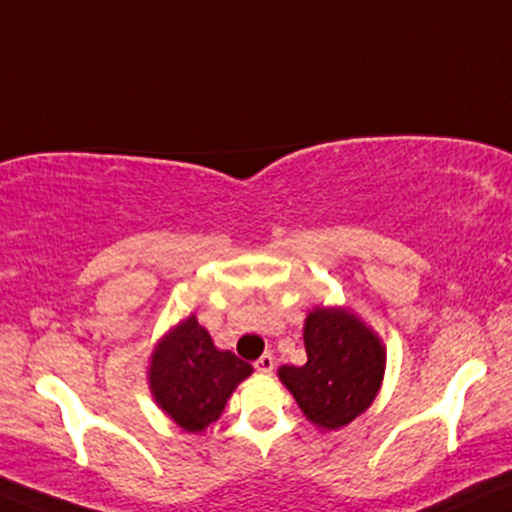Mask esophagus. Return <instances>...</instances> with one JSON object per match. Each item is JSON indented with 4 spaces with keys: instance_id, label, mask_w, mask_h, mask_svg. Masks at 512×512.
Masks as SVG:
<instances>
[{
    "instance_id": "esophagus-1",
    "label": "esophagus",
    "mask_w": 512,
    "mask_h": 512,
    "mask_svg": "<svg viewBox=\"0 0 512 512\" xmlns=\"http://www.w3.org/2000/svg\"><path fill=\"white\" fill-rule=\"evenodd\" d=\"M254 368H256V372H261V375H270V372H273V368H275L273 353H263V356L254 363Z\"/></svg>"
}]
</instances>
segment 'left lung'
Returning a JSON list of instances; mask_svg holds the SVG:
<instances>
[{
  "label": "left lung",
  "mask_w": 512,
  "mask_h": 512,
  "mask_svg": "<svg viewBox=\"0 0 512 512\" xmlns=\"http://www.w3.org/2000/svg\"><path fill=\"white\" fill-rule=\"evenodd\" d=\"M308 361L277 370L313 425L339 430L356 420L380 391L387 351L349 308H313L304 325Z\"/></svg>",
  "instance_id": "left-lung-1"
}]
</instances>
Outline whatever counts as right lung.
Returning <instances> with one entry per match:
<instances>
[{"label": "right lung", "instance_id": "right-lung-1", "mask_svg": "<svg viewBox=\"0 0 512 512\" xmlns=\"http://www.w3.org/2000/svg\"><path fill=\"white\" fill-rule=\"evenodd\" d=\"M254 372L235 353L218 351L194 315L156 344L149 387L159 408L185 432H204L220 418L237 384Z\"/></svg>", "mask_w": 512, "mask_h": 512}]
</instances>
